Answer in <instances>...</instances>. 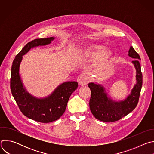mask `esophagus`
Segmentation results:
<instances>
[{"mask_svg": "<svg viewBox=\"0 0 154 154\" xmlns=\"http://www.w3.org/2000/svg\"><path fill=\"white\" fill-rule=\"evenodd\" d=\"M88 82V79L84 74H80L77 78V82L79 85H86Z\"/></svg>", "mask_w": 154, "mask_h": 154, "instance_id": "obj_1", "label": "esophagus"}]
</instances>
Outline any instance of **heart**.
<instances>
[{
    "mask_svg": "<svg viewBox=\"0 0 154 154\" xmlns=\"http://www.w3.org/2000/svg\"><path fill=\"white\" fill-rule=\"evenodd\" d=\"M102 47L100 46L90 44V45L86 46L83 49L85 54L87 56H93L96 54L94 57V63L97 69L102 68L104 66V65H105L110 60L112 55L110 51H109L108 49H102L100 51ZM97 51L99 52H97Z\"/></svg>",
    "mask_w": 154,
    "mask_h": 154,
    "instance_id": "heart-1",
    "label": "heart"
}]
</instances>
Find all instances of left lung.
Masks as SVG:
<instances>
[{
  "label": "left lung",
  "instance_id": "8db88e82",
  "mask_svg": "<svg viewBox=\"0 0 154 154\" xmlns=\"http://www.w3.org/2000/svg\"><path fill=\"white\" fill-rule=\"evenodd\" d=\"M128 55L135 59L132 63L137 70V82L125 100L118 102L108 99L103 86L94 83L88 85L91 92L90 110L94 116L101 121L110 122L118 121L132 112L138 103L143 85V75L139 62L141 58L132 46L130 48Z\"/></svg>",
  "mask_w": 154,
  "mask_h": 154
}]
</instances>
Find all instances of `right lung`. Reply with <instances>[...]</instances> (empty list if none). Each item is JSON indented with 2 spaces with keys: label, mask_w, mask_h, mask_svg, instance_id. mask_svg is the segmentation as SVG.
<instances>
[{
  "label": "right lung",
  "mask_w": 154,
  "mask_h": 154,
  "mask_svg": "<svg viewBox=\"0 0 154 154\" xmlns=\"http://www.w3.org/2000/svg\"><path fill=\"white\" fill-rule=\"evenodd\" d=\"M54 38L35 39L29 42L15 57L11 70L10 88L20 111L27 118L42 123H49L58 119L64 113L72 93L77 88V82H68L60 85L48 97L39 99L30 95L24 88L19 71V65L31 48L47 45Z\"/></svg>",
  "instance_id": "1"
}]
</instances>
